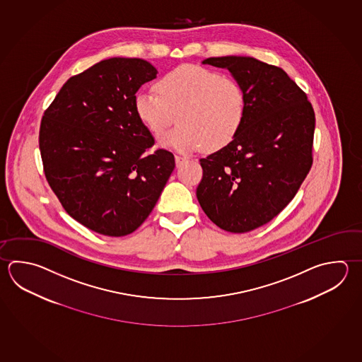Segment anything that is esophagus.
Returning a JSON list of instances; mask_svg holds the SVG:
<instances>
[{"mask_svg":"<svg viewBox=\"0 0 362 362\" xmlns=\"http://www.w3.org/2000/svg\"><path fill=\"white\" fill-rule=\"evenodd\" d=\"M185 161H187V157L179 156V155H177V156H175V164H177V168L185 164Z\"/></svg>","mask_w":362,"mask_h":362,"instance_id":"obj_1","label":"esophagus"}]
</instances>
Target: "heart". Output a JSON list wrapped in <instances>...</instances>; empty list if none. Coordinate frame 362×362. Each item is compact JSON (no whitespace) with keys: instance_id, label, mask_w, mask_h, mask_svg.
Returning <instances> with one entry per match:
<instances>
[{"instance_id":"obj_1","label":"heart","mask_w":362,"mask_h":362,"mask_svg":"<svg viewBox=\"0 0 362 362\" xmlns=\"http://www.w3.org/2000/svg\"><path fill=\"white\" fill-rule=\"evenodd\" d=\"M134 111L152 134L160 136L177 115V128L160 138L165 148L189 153L220 150L245 123L247 97L238 81L201 65H180L155 83V90L134 95Z\"/></svg>"}]
</instances>
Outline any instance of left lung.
<instances>
[{
	"label": "left lung",
	"instance_id": "1",
	"mask_svg": "<svg viewBox=\"0 0 362 362\" xmlns=\"http://www.w3.org/2000/svg\"><path fill=\"white\" fill-rule=\"evenodd\" d=\"M226 69L247 97L245 123L232 142L201 158L198 202L218 228L246 233L273 220L313 165L315 112L283 69L250 56L209 57Z\"/></svg>",
	"mask_w": 362,
	"mask_h": 362
}]
</instances>
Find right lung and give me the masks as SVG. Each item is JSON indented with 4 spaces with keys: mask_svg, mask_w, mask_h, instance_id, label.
I'll return each mask as SVG.
<instances>
[{
    "mask_svg": "<svg viewBox=\"0 0 362 362\" xmlns=\"http://www.w3.org/2000/svg\"><path fill=\"white\" fill-rule=\"evenodd\" d=\"M157 70L142 59L111 57L71 76L46 110L40 129L45 175L65 211L109 237L148 218L175 168L139 122L134 95Z\"/></svg>",
    "mask_w": 362,
    "mask_h": 362,
    "instance_id": "1",
    "label": "right lung"
}]
</instances>
